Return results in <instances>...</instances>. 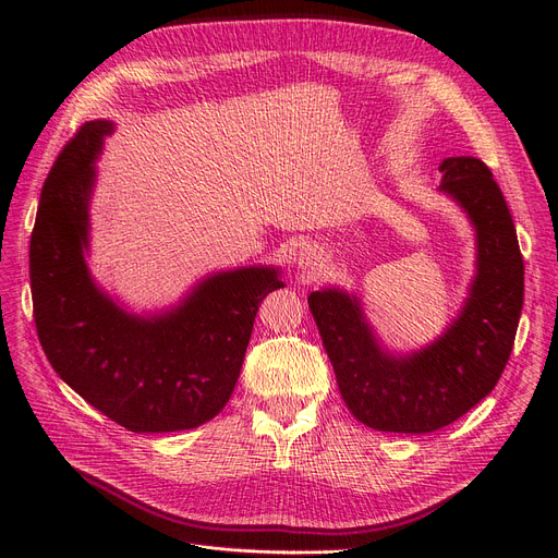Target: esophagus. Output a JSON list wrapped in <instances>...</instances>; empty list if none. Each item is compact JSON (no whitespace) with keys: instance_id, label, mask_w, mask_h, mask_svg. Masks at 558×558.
Masks as SVG:
<instances>
[{"instance_id":"obj_1","label":"esophagus","mask_w":558,"mask_h":558,"mask_svg":"<svg viewBox=\"0 0 558 558\" xmlns=\"http://www.w3.org/2000/svg\"><path fill=\"white\" fill-rule=\"evenodd\" d=\"M294 262H296V269L307 278V280H314L318 274H320V267H324V264H320V253L314 248V246H303L299 253H296V257H294Z\"/></svg>"}]
</instances>
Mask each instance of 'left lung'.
<instances>
[{
  "label": "left lung",
  "instance_id": "obj_1",
  "mask_svg": "<svg viewBox=\"0 0 558 558\" xmlns=\"http://www.w3.org/2000/svg\"><path fill=\"white\" fill-rule=\"evenodd\" d=\"M438 169V192L471 221L477 251L468 296L441 335L412 353H393L353 291L326 287L307 296L345 407L379 432L441 429L486 398L509 362L522 312L524 264L490 169L471 156L446 158Z\"/></svg>",
  "mask_w": 558,
  "mask_h": 558
}]
</instances>
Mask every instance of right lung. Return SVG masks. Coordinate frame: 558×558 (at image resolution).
Listing matches in <instances>:
<instances>
[{"label": "right lung", "instance_id": "obj_1", "mask_svg": "<svg viewBox=\"0 0 558 558\" xmlns=\"http://www.w3.org/2000/svg\"><path fill=\"white\" fill-rule=\"evenodd\" d=\"M114 122L81 126L53 162L28 246L34 316L53 371L85 402L137 434L192 429L232 396L259 303L284 287L278 267H240L198 280L167 310L137 314L97 284L90 201Z\"/></svg>", "mask_w": 558, "mask_h": 558}]
</instances>
